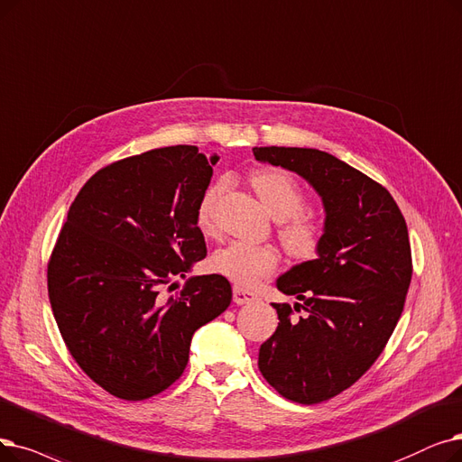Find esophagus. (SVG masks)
I'll use <instances>...</instances> for the list:
<instances>
[{"mask_svg":"<svg viewBox=\"0 0 462 462\" xmlns=\"http://www.w3.org/2000/svg\"><path fill=\"white\" fill-rule=\"evenodd\" d=\"M256 300V294L253 291H247V289H242V287H234V302L237 306H244V304H249V302H254Z\"/></svg>","mask_w":462,"mask_h":462,"instance_id":"34e87169","label":"esophagus"}]
</instances>
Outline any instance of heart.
<instances>
[{
	"label": "heart",
	"mask_w": 462,
	"mask_h": 462,
	"mask_svg": "<svg viewBox=\"0 0 462 462\" xmlns=\"http://www.w3.org/2000/svg\"><path fill=\"white\" fill-rule=\"evenodd\" d=\"M251 183L266 209L281 220L279 239L287 253L298 260L315 258L323 247L327 226L317 211L304 208L306 192L296 179L285 170L268 168L253 173ZM226 185V179H217L199 198L196 220L204 232H213L215 228L217 204ZM277 266L279 253L272 245L232 242L217 249L211 256V268L239 287H254L260 279L272 275Z\"/></svg>",
	"instance_id": "1"
}]
</instances>
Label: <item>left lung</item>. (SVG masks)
I'll return each instance as SVG.
<instances>
[{
  "instance_id": "left-lung-1",
  "label": "left lung",
  "mask_w": 462,
  "mask_h": 462,
  "mask_svg": "<svg viewBox=\"0 0 462 462\" xmlns=\"http://www.w3.org/2000/svg\"><path fill=\"white\" fill-rule=\"evenodd\" d=\"M260 162L296 171L323 198L325 242L315 260L291 268L277 289L309 313L272 304L279 323L260 346L258 368L298 404L349 389L375 363L402 315L411 281L404 215L385 187L336 156L300 147H254Z\"/></svg>"
}]
</instances>
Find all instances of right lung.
Here are the masks:
<instances>
[{"instance_id":"1","label":"right lung","mask_w":462,"mask_h":462,"mask_svg":"<svg viewBox=\"0 0 462 462\" xmlns=\"http://www.w3.org/2000/svg\"><path fill=\"white\" fill-rule=\"evenodd\" d=\"M217 160L194 145L118 160L79 190L58 234L47 268L56 325L75 363L116 398L145 400L175 383L192 334L230 306L218 273L160 298L208 254L196 208Z\"/></svg>"}]
</instances>
